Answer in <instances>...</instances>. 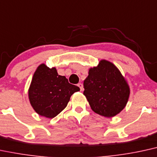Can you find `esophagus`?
Here are the masks:
<instances>
[{"instance_id":"34e87169","label":"esophagus","mask_w":157,"mask_h":157,"mask_svg":"<svg viewBox=\"0 0 157 157\" xmlns=\"http://www.w3.org/2000/svg\"><path fill=\"white\" fill-rule=\"evenodd\" d=\"M77 86H78L79 88H80V90H83V86H82V83H78V84H77Z\"/></svg>"}]
</instances>
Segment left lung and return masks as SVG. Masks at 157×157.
<instances>
[{
  "instance_id": "left-lung-1",
  "label": "left lung",
  "mask_w": 157,
  "mask_h": 157,
  "mask_svg": "<svg viewBox=\"0 0 157 157\" xmlns=\"http://www.w3.org/2000/svg\"><path fill=\"white\" fill-rule=\"evenodd\" d=\"M83 86V94L92 110L107 118L122 111L129 97L130 88L126 79L114 64L106 60L90 68Z\"/></svg>"
}]
</instances>
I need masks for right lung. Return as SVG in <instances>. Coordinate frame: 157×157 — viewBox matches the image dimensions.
<instances>
[{
	"instance_id": "add662e5",
	"label": "right lung",
	"mask_w": 157,
	"mask_h": 157,
	"mask_svg": "<svg viewBox=\"0 0 157 157\" xmlns=\"http://www.w3.org/2000/svg\"><path fill=\"white\" fill-rule=\"evenodd\" d=\"M80 88L70 84L65 76H60L55 67L49 68L44 63L37 67L33 74L28 98L32 107L38 114L48 118L58 116Z\"/></svg>"
}]
</instances>
